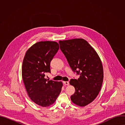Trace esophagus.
Listing matches in <instances>:
<instances>
[{"mask_svg": "<svg viewBox=\"0 0 125 125\" xmlns=\"http://www.w3.org/2000/svg\"><path fill=\"white\" fill-rule=\"evenodd\" d=\"M63 83H64V85H68L69 84V82H63Z\"/></svg>", "mask_w": 125, "mask_h": 125, "instance_id": "34e87169", "label": "esophagus"}]
</instances>
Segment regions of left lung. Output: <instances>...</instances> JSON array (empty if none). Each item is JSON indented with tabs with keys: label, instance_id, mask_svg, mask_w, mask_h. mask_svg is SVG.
Returning <instances> with one entry per match:
<instances>
[{
	"label": "left lung",
	"instance_id": "8db88e82",
	"mask_svg": "<svg viewBox=\"0 0 125 125\" xmlns=\"http://www.w3.org/2000/svg\"><path fill=\"white\" fill-rule=\"evenodd\" d=\"M59 43L71 68L80 75L78 79L70 81L76 91L71 100L76 105L85 106L100 91L103 80L101 61L94 48L83 39L60 41Z\"/></svg>",
	"mask_w": 125,
	"mask_h": 125
}]
</instances>
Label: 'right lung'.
I'll list each match as a JSON object with an SVG mask.
<instances>
[{
  "instance_id": "right-lung-1",
  "label": "right lung",
  "mask_w": 125,
  "mask_h": 125,
  "mask_svg": "<svg viewBox=\"0 0 125 125\" xmlns=\"http://www.w3.org/2000/svg\"><path fill=\"white\" fill-rule=\"evenodd\" d=\"M59 48L55 42H37L27 51L23 61L22 78L28 94L42 107L53 104L61 91L62 82L44 78L45 73H50V62Z\"/></svg>"
}]
</instances>
